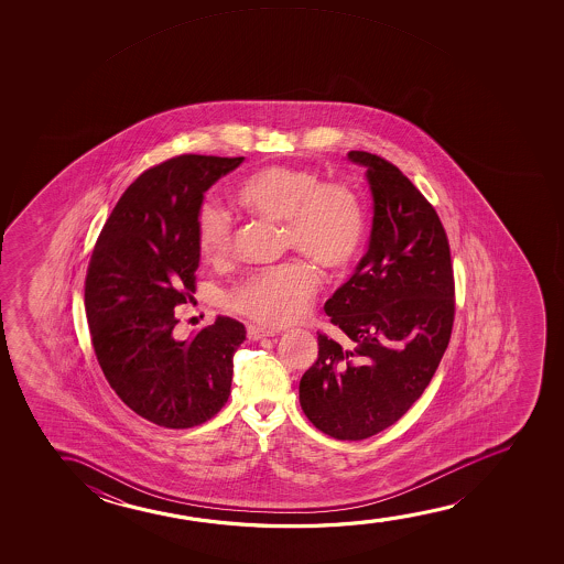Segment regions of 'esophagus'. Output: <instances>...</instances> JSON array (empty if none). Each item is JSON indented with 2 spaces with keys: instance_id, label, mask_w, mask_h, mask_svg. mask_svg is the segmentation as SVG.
<instances>
[{
  "instance_id": "obj_1",
  "label": "esophagus",
  "mask_w": 564,
  "mask_h": 564,
  "mask_svg": "<svg viewBox=\"0 0 564 564\" xmlns=\"http://www.w3.org/2000/svg\"><path fill=\"white\" fill-rule=\"evenodd\" d=\"M273 335H275V332L260 327V325H248V339L250 340L265 339V337H273Z\"/></svg>"
}]
</instances>
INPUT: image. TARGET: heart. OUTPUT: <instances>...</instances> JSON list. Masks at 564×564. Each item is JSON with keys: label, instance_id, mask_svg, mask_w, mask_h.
I'll return each instance as SVG.
<instances>
[{"label": "heart", "instance_id": "b5f03b06", "mask_svg": "<svg viewBox=\"0 0 564 564\" xmlns=\"http://www.w3.org/2000/svg\"><path fill=\"white\" fill-rule=\"evenodd\" d=\"M235 196L256 216L283 221L286 247L324 270L347 268L362 245V208L355 193L322 185L314 171L268 165L245 178ZM196 242L208 262H221L231 252V221L214 202L198 209ZM314 291V271L304 263H285L250 273L227 293V302L258 324L281 327L304 316Z\"/></svg>", "mask_w": 564, "mask_h": 564}]
</instances>
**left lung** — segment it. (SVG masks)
Listing matches in <instances>:
<instances>
[{"instance_id": "obj_1", "label": "left lung", "mask_w": 564, "mask_h": 564, "mask_svg": "<svg viewBox=\"0 0 564 564\" xmlns=\"http://www.w3.org/2000/svg\"><path fill=\"white\" fill-rule=\"evenodd\" d=\"M348 160L370 185V242L324 306L347 343L317 335L299 397L319 432L360 441L401 420L430 386L451 339L455 279L447 232L424 194L379 155L352 150Z\"/></svg>"}]
</instances>
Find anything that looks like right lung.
Masks as SVG:
<instances>
[{
    "instance_id": "right-lung-1",
    "label": "right lung",
    "mask_w": 564,
    "mask_h": 564,
    "mask_svg": "<svg viewBox=\"0 0 564 564\" xmlns=\"http://www.w3.org/2000/svg\"><path fill=\"white\" fill-rule=\"evenodd\" d=\"M245 158L186 154L144 171L101 229L88 263L86 319L117 397L148 422L185 430L208 422L231 393L245 325L217 316L191 339L173 335L193 302L204 193Z\"/></svg>"
}]
</instances>
